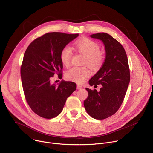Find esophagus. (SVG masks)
<instances>
[{
	"label": "esophagus",
	"mask_w": 153,
	"mask_h": 153,
	"mask_svg": "<svg viewBox=\"0 0 153 153\" xmlns=\"http://www.w3.org/2000/svg\"><path fill=\"white\" fill-rule=\"evenodd\" d=\"M83 87H82V86H80V85H77V89H79V90H80V89H82Z\"/></svg>",
	"instance_id": "1"
}]
</instances>
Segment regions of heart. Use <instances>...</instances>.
I'll return each mask as SVG.
<instances>
[{"mask_svg": "<svg viewBox=\"0 0 153 153\" xmlns=\"http://www.w3.org/2000/svg\"><path fill=\"white\" fill-rule=\"evenodd\" d=\"M75 46L77 51L85 55L83 64L88 65L91 69L96 70L100 69L103 64L104 53L100 51V45L96 41L84 37L77 40ZM73 57V51L69 46H64L60 51V59L63 65L68 66ZM91 72L87 66H74L68 69L65 74L67 80L82 84L90 76Z\"/></svg>", "mask_w": 153, "mask_h": 153, "instance_id": "b5f03b06", "label": "heart"}]
</instances>
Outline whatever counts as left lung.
<instances>
[{"label": "left lung", "mask_w": 153, "mask_h": 153, "mask_svg": "<svg viewBox=\"0 0 153 153\" xmlns=\"http://www.w3.org/2000/svg\"><path fill=\"white\" fill-rule=\"evenodd\" d=\"M102 41L105 59L100 68L89 80L91 86L101 84L100 91L86 88L88 98L84 104L92 118L104 120L115 114L122 104L130 81V70L127 55L123 46L106 33L91 35Z\"/></svg>", "instance_id": "8db88e82"}]
</instances>
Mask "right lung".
Instances as JSON below:
<instances>
[{"instance_id":"1","label":"right lung","mask_w":153,"mask_h":153,"mask_svg":"<svg viewBox=\"0 0 153 153\" xmlns=\"http://www.w3.org/2000/svg\"><path fill=\"white\" fill-rule=\"evenodd\" d=\"M79 34L47 33L34 39L27 48L21 66V76L26 101L38 116L51 119L63 108L66 99L76 89L73 82L62 80L59 86L51 84L55 74L62 78V48Z\"/></svg>"}]
</instances>
